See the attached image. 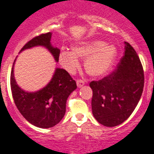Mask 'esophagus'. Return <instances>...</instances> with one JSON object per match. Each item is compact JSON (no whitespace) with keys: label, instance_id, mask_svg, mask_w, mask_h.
Masks as SVG:
<instances>
[{"label":"esophagus","instance_id":"1","mask_svg":"<svg viewBox=\"0 0 154 154\" xmlns=\"http://www.w3.org/2000/svg\"><path fill=\"white\" fill-rule=\"evenodd\" d=\"M84 84H85V82L83 81V80H77V85L78 86V87H82V86H83L84 85Z\"/></svg>","mask_w":154,"mask_h":154}]
</instances>
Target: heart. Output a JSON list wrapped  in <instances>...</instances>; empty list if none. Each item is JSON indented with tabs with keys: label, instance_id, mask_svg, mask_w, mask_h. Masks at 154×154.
<instances>
[{
	"label": "heart",
	"instance_id": "heart-1",
	"mask_svg": "<svg viewBox=\"0 0 154 154\" xmlns=\"http://www.w3.org/2000/svg\"><path fill=\"white\" fill-rule=\"evenodd\" d=\"M117 56V49L103 41L82 43L73 47L72 51H62L59 61L65 70L73 72L79 67L78 58H85V69L91 76L98 77L108 72Z\"/></svg>",
	"mask_w": 154,
	"mask_h": 154
}]
</instances>
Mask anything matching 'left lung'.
Instances as JSON below:
<instances>
[{"instance_id": "obj_1", "label": "left lung", "mask_w": 154, "mask_h": 154, "mask_svg": "<svg viewBox=\"0 0 154 154\" xmlns=\"http://www.w3.org/2000/svg\"><path fill=\"white\" fill-rule=\"evenodd\" d=\"M124 56L115 71L90 83L93 116L99 124L115 127L126 120L139 103L144 88V70L138 55L124 42Z\"/></svg>"}]
</instances>
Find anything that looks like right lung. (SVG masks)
Returning a JSON list of instances; mask_svg holds the SVG:
<instances>
[{
	"label": "right lung",
	"mask_w": 154,
	"mask_h": 154,
	"mask_svg": "<svg viewBox=\"0 0 154 154\" xmlns=\"http://www.w3.org/2000/svg\"><path fill=\"white\" fill-rule=\"evenodd\" d=\"M51 32L36 36L26 43L20 52L36 46H43L58 62L60 51L59 48L51 46ZM10 86L15 105L20 113L29 123L41 128H51L63 119L66 111L67 99L69 94L77 89L76 82L69 72L57 68L45 87L36 92H26L22 90L15 81L14 65L10 75Z\"/></svg>",
	"instance_id": "right-lung-1"
}]
</instances>
